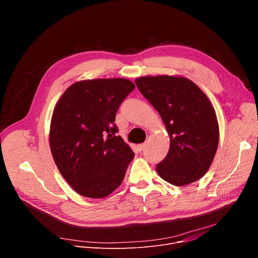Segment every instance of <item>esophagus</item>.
I'll return each mask as SVG.
<instances>
[{"label":"esophagus","instance_id":"esophagus-1","mask_svg":"<svg viewBox=\"0 0 258 258\" xmlns=\"http://www.w3.org/2000/svg\"><path fill=\"white\" fill-rule=\"evenodd\" d=\"M146 146H147V144H146V143H143V144L138 145V149H139V151H143V150H145Z\"/></svg>","mask_w":258,"mask_h":258}]
</instances>
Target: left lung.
Here are the masks:
<instances>
[{
	"mask_svg": "<svg viewBox=\"0 0 258 258\" xmlns=\"http://www.w3.org/2000/svg\"><path fill=\"white\" fill-rule=\"evenodd\" d=\"M135 82L169 135L168 153L156 165L160 177L174 186L200 179L213 161L219 138L216 114L207 96L181 77H143Z\"/></svg>",
	"mask_w": 258,
	"mask_h": 258,
	"instance_id": "left-lung-1",
	"label": "left lung"
}]
</instances>
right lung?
Here are the masks:
<instances>
[{
	"label": "right lung",
	"mask_w": 258,
	"mask_h": 258,
	"mask_svg": "<svg viewBox=\"0 0 258 258\" xmlns=\"http://www.w3.org/2000/svg\"><path fill=\"white\" fill-rule=\"evenodd\" d=\"M135 85L125 79H99L71 85L57 102L50 148L65 180L94 199L117 189L135 154L120 136L115 115Z\"/></svg>",
	"instance_id": "obj_1"
}]
</instances>
